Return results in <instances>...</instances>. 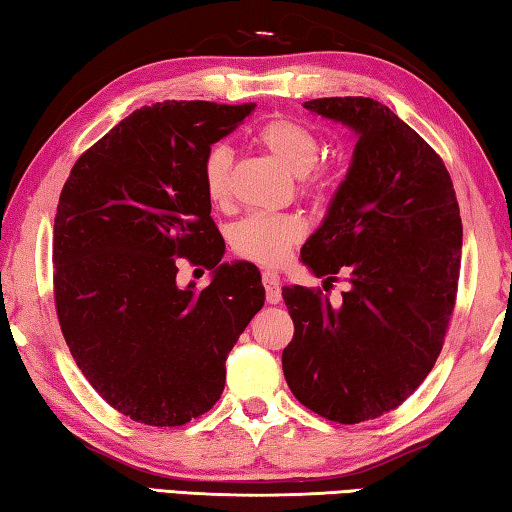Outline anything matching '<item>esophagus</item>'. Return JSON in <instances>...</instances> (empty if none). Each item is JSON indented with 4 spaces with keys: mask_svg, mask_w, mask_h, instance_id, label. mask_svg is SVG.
Listing matches in <instances>:
<instances>
[{
    "mask_svg": "<svg viewBox=\"0 0 512 512\" xmlns=\"http://www.w3.org/2000/svg\"><path fill=\"white\" fill-rule=\"evenodd\" d=\"M262 282H264V289H266V302H268V305H277V302L282 300L280 277H277V273H273V271H264Z\"/></svg>",
    "mask_w": 512,
    "mask_h": 512,
    "instance_id": "esophagus-1",
    "label": "esophagus"
}]
</instances>
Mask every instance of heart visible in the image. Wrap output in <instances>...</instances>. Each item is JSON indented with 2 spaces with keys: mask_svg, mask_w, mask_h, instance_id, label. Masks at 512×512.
<instances>
[{
  "mask_svg": "<svg viewBox=\"0 0 512 512\" xmlns=\"http://www.w3.org/2000/svg\"><path fill=\"white\" fill-rule=\"evenodd\" d=\"M255 140L282 164L302 178L305 192L325 196L332 189V173L316 167L320 142L307 124L291 117H275L257 128ZM232 151L216 144L203 160V185L212 203H225L230 196ZM305 221L298 214L255 212L232 228V248L250 262L275 266L287 257L289 248L305 235Z\"/></svg>",
  "mask_w": 512,
  "mask_h": 512,
  "instance_id": "heart-1",
  "label": "heart"
}]
</instances>
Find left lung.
Listing matches in <instances>:
<instances>
[{"label":"left lung","mask_w":512,"mask_h":512,"mask_svg":"<svg viewBox=\"0 0 512 512\" xmlns=\"http://www.w3.org/2000/svg\"><path fill=\"white\" fill-rule=\"evenodd\" d=\"M359 137L350 169L300 259L345 275L341 305L284 287L293 318L282 370L291 393L327 420L357 424L400 406L443 350L461 268L463 223L438 153L368 97L305 101Z\"/></svg>","instance_id":"8db88e82"}]
</instances>
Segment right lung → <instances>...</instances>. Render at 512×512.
I'll return each instance as SVG.
<instances>
[{
	"instance_id": "add662e5",
	"label": "right lung",
	"mask_w": 512,
	"mask_h": 512,
	"mask_svg": "<svg viewBox=\"0 0 512 512\" xmlns=\"http://www.w3.org/2000/svg\"><path fill=\"white\" fill-rule=\"evenodd\" d=\"M255 103L164 101L85 151L54 219V296L69 352L112 409L151 427L210 411L225 359L264 307L250 262L221 264L203 160ZM178 256L212 267L203 292L175 282Z\"/></svg>"
}]
</instances>
